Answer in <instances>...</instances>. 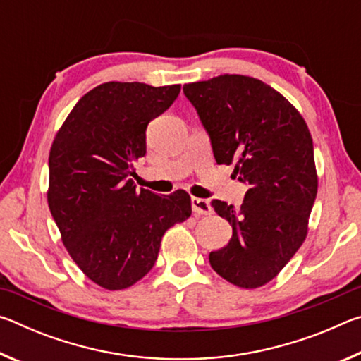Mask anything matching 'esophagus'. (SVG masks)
Segmentation results:
<instances>
[{"instance_id":"1","label":"esophagus","mask_w":361,"mask_h":361,"mask_svg":"<svg viewBox=\"0 0 361 361\" xmlns=\"http://www.w3.org/2000/svg\"><path fill=\"white\" fill-rule=\"evenodd\" d=\"M191 207H192V212L195 213V215H210L212 213V207L209 204V200H205V199L192 197Z\"/></svg>"}]
</instances>
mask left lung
I'll list each match as a JSON object with an SVG mask.
<instances>
[{"label":"left lung","instance_id":"1","mask_svg":"<svg viewBox=\"0 0 361 361\" xmlns=\"http://www.w3.org/2000/svg\"><path fill=\"white\" fill-rule=\"evenodd\" d=\"M209 132L216 164L234 166L250 189L239 210L213 200L232 226L229 243L209 256L218 276L259 288L302 245L315 202L314 143L301 113L256 78L221 75L183 85Z\"/></svg>","mask_w":361,"mask_h":361}]
</instances>
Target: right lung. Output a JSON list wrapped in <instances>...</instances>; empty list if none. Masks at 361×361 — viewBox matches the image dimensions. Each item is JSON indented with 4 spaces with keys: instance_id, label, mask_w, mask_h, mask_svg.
Instances as JSON below:
<instances>
[{
    "instance_id": "obj_1",
    "label": "right lung",
    "mask_w": 361,
    "mask_h": 361,
    "mask_svg": "<svg viewBox=\"0 0 361 361\" xmlns=\"http://www.w3.org/2000/svg\"><path fill=\"white\" fill-rule=\"evenodd\" d=\"M180 84L109 81L81 97L49 152L47 204L60 237L84 276L124 290L148 274L162 235L191 216L178 189L157 195L130 175L146 154V127L172 105Z\"/></svg>"
}]
</instances>
